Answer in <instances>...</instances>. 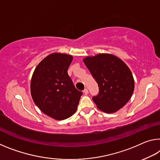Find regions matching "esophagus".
Segmentation results:
<instances>
[{
    "instance_id": "34e87169",
    "label": "esophagus",
    "mask_w": 160,
    "mask_h": 160,
    "mask_svg": "<svg viewBox=\"0 0 160 160\" xmlns=\"http://www.w3.org/2000/svg\"><path fill=\"white\" fill-rule=\"evenodd\" d=\"M83 92H84L85 95H87V94H88V90L87 89V88H85L84 90H83Z\"/></svg>"
}]
</instances>
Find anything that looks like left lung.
Listing matches in <instances>:
<instances>
[{
    "label": "left lung",
    "mask_w": 160,
    "mask_h": 160,
    "mask_svg": "<svg viewBox=\"0 0 160 160\" xmlns=\"http://www.w3.org/2000/svg\"><path fill=\"white\" fill-rule=\"evenodd\" d=\"M83 61L98 84L99 92L92 97L97 107L112 113L125 106L135 88L133 76L125 63L110 54L87 57Z\"/></svg>",
    "instance_id": "obj_1"
}]
</instances>
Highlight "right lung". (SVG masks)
<instances>
[{"label": "right lung", "instance_id": "1", "mask_svg": "<svg viewBox=\"0 0 160 160\" xmlns=\"http://www.w3.org/2000/svg\"><path fill=\"white\" fill-rule=\"evenodd\" d=\"M72 60L71 55L52 53L39 63L32 77V100L42 112L55 120L72 116L82 95L68 74Z\"/></svg>", "mask_w": 160, "mask_h": 160}]
</instances>
